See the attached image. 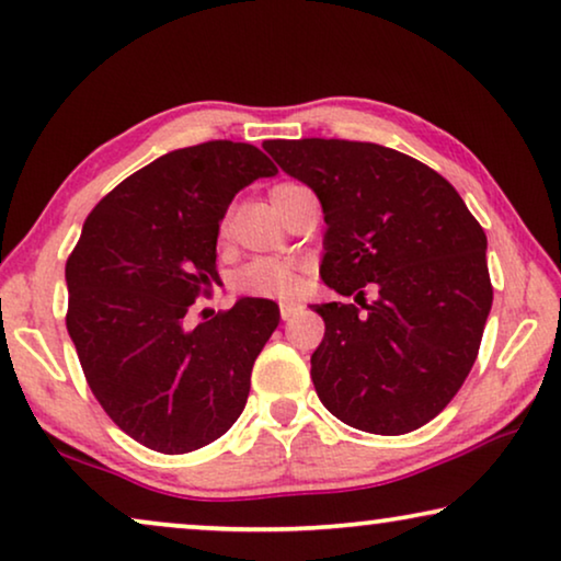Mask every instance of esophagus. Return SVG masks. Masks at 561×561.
Segmentation results:
<instances>
[{
  "label": "esophagus",
  "mask_w": 561,
  "mask_h": 561,
  "mask_svg": "<svg viewBox=\"0 0 561 561\" xmlns=\"http://www.w3.org/2000/svg\"><path fill=\"white\" fill-rule=\"evenodd\" d=\"M295 312H297V305L295 302H282L279 305V318L282 320H289Z\"/></svg>",
  "instance_id": "obj_1"
}]
</instances>
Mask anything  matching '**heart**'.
<instances>
[{
	"mask_svg": "<svg viewBox=\"0 0 561 561\" xmlns=\"http://www.w3.org/2000/svg\"><path fill=\"white\" fill-rule=\"evenodd\" d=\"M284 185H277L274 191H279ZM233 289L243 297L295 299L299 291H302V274H299V264L291 262V259L262 256L243 264L241 270L236 272Z\"/></svg>",
	"mask_w": 561,
	"mask_h": 561,
	"instance_id": "b5f03b06",
	"label": "heart"
}]
</instances>
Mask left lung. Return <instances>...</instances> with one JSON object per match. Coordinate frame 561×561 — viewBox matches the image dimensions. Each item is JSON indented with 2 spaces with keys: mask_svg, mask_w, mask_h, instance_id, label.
<instances>
[{
  "mask_svg": "<svg viewBox=\"0 0 561 561\" xmlns=\"http://www.w3.org/2000/svg\"><path fill=\"white\" fill-rule=\"evenodd\" d=\"M264 149L320 198V274L362 305H314L325 320L310 358L314 391L370 435L420 430L478 358L493 305L485 231L439 172L397 149L348 139H270Z\"/></svg>",
  "mask_w": 561,
  "mask_h": 561,
  "instance_id": "1",
  "label": "left lung"
}]
</instances>
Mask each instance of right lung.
<instances>
[{"instance_id":"obj_1","label":"right lung","mask_w":561,"mask_h":561,"mask_svg":"<svg viewBox=\"0 0 561 561\" xmlns=\"http://www.w3.org/2000/svg\"><path fill=\"white\" fill-rule=\"evenodd\" d=\"M272 175L277 168L254 145L203 141L137 170L85 218L66 262V325L93 397L139 445L193 453L247 407L279 307L243 297L195 328L187 310L218 277L228 203Z\"/></svg>"}]
</instances>
